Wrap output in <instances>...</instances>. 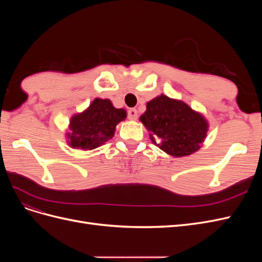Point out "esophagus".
<instances>
[{
    "label": "esophagus",
    "mask_w": 262,
    "mask_h": 262,
    "mask_svg": "<svg viewBox=\"0 0 262 262\" xmlns=\"http://www.w3.org/2000/svg\"><path fill=\"white\" fill-rule=\"evenodd\" d=\"M128 118L130 119V120H137L138 118V110L134 109V108H131L128 110Z\"/></svg>",
    "instance_id": "34e87169"
}]
</instances>
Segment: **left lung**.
Listing matches in <instances>:
<instances>
[{
    "label": "left lung",
    "instance_id": "left-lung-1",
    "mask_svg": "<svg viewBox=\"0 0 262 262\" xmlns=\"http://www.w3.org/2000/svg\"><path fill=\"white\" fill-rule=\"evenodd\" d=\"M149 132V138L167 154L182 157L196 152L204 142L209 123L200 113L186 102L161 95L146 104L140 117ZM158 137L160 142L155 139Z\"/></svg>",
    "mask_w": 262,
    "mask_h": 262
}]
</instances>
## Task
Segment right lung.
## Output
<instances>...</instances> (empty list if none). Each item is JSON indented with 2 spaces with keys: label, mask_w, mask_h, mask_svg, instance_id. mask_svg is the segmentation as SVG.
<instances>
[{
  "label": "right lung",
  "mask_w": 262,
  "mask_h": 262,
  "mask_svg": "<svg viewBox=\"0 0 262 262\" xmlns=\"http://www.w3.org/2000/svg\"><path fill=\"white\" fill-rule=\"evenodd\" d=\"M125 118L123 108H115L109 99L95 98L83 113L71 118L68 143L71 147L83 150L101 146L113 139L117 124Z\"/></svg>",
  "instance_id": "obj_1"
}]
</instances>
